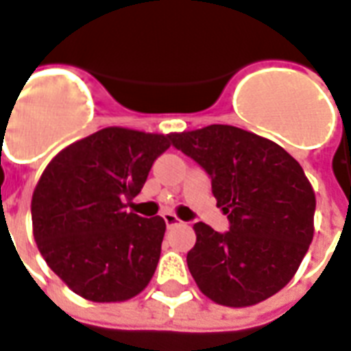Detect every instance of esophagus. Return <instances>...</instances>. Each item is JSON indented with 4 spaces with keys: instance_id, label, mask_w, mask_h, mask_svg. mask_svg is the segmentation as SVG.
<instances>
[{
    "instance_id": "esophagus-1",
    "label": "esophagus",
    "mask_w": 351,
    "mask_h": 351,
    "mask_svg": "<svg viewBox=\"0 0 351 351\" xmlns=\"http://www.w3.org/2000/svg\"><path fill=\"white\" fill-rule=\"evenodd\" d=\"M162 219H165L166 226H168V228H173V226H179V224H183V222L178 219V215H173V213H165V215H162Z\"/></svg>"
}]
</instances>
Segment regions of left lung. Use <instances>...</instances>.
<instances>
[{"instance_id": "1", "label": "left lung", "mask_w": 351, "mask_h": 351, "mask_svg": "<svg viewBox=\"0 0 351 351\" xmlns=\"http://www.w3.org/2000/svg\"><path fill=\"white\" fill-rule=\"evenodd\" d=\"M172 144L209 173L230 232L194 224L186 265L215 303L243 308L282 290L314 237L316 196L303 168L267 138L232 125L170 134Z\"/></svg>"}]
</instances>
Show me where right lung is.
I'll return each mask as SVG.
<instances>
[{
    "instance_id": "add662e5",
    "label": "right lung",
    "mask_w": 351,
    "mask_h": 351,
    "mask_svg": "<svg viewBox=\"0 0 351 351\" xmlns=\"http://www.w3.org/2000/svg\"><path fill=\"white\" fill-rule=\"evenodd\" d=\"M170 134L106 127L61 149L33 191V237L80 298L121 303L145 290L160 258L162 217L127 211Z\"/></svg>"
}]
</instances>
